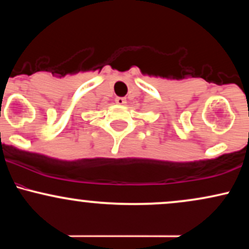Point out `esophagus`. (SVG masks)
Wrapping results in <instances>:
<instances>
[{"label":"esophagus","instance_id":"esophagus-1","mask_svg":"<svg viewBox=\"0 0 249 249\" xmlns=\"http://www.w3.org/2000/svg\"><path fill=\"white\" fill-rule=\"evenodd\" d=\"M125 103H126V99L123 98V97H118V98H116V104H118V105H124Z\"/></svg>","mask_w":249,"mask_h":249}]
</instances>
